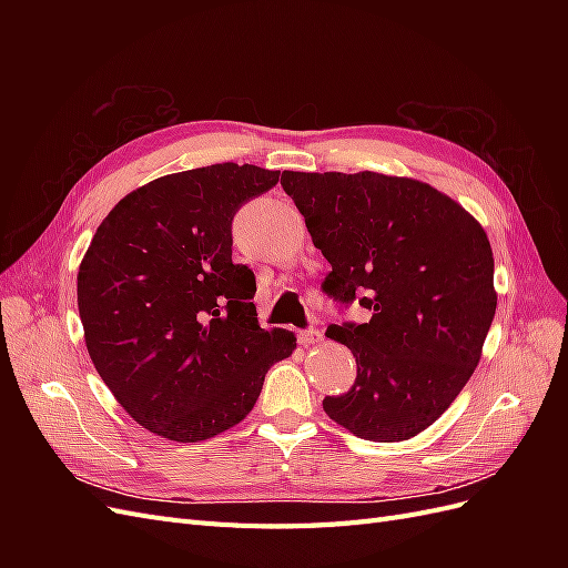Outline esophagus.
Wrapping results in <instances>:
<instances>
[{
	"label": "esophagus",
	"mask_w": 568,
	"mask_h": 568,
	"mask_svg": "<svg viewBox=\"0 0 568 568\" xmlns=\"http://www.w3.org/2000/svg\"><path fill=\"white\" fill-rule=\"evenodd\" d=\"M298 341L303 343V346H315V343L322 341V332L315 329V326H311V329H303L298 334Z\"/></svg>",
	"instance_id": "obj_1"
}]
</instances>
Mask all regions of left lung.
I'll list each match as a JSON object with an SVG mask.
<instances>
[{
  "label": "left lung",
  "mask_w": 568,
  "mask_h": 568,
  "mask_svg": "<svg viewBox=\"0 0 568 568\" xmlns=\"http://www.w3.org/2000/svg\"><path fill=\"white\" fill-rule=\"evenodd\" d=\"M284 192L329 261L322 288L372 313L332 324L357 379L322 407L351 434L395 443L432 426L474 374L497 294L478 220L432 184L382 173H282Z\"/></svg>",
  "instance_id": "8db88e82"
}]
</instances>
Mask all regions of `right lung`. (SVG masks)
<instances>
[{
  "mask_svg": "<svg viewBox=\"0 0 568 568\" xmlns=\"http://www.w3.org/2000/svg\"><path fill=\"white\" fill-rule=\"evenodd\" d=\"M280 170L215 163L134 189L97 227L78 272L88 353L146 432L209 440L253 409L267 369L296 348L261 329L255 277L232 263V220Z\"/></svg>",
  "mask_w": 568,
  "mask_h": 568,
  "instance_id": "right-lung-1",
  "label": "right lung"
}]
</instances>
